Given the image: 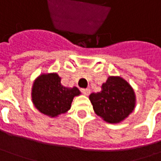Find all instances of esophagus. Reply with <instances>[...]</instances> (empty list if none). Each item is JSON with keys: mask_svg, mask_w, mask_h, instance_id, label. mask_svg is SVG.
Masks as SVG:
<instances>
[{"mask_svg": "<svg viewBox=\"0 0 161 161\" xmlns=\"http://www.w3.org/2000/svg\"><path fill=\"white\" fill-rule=\"evenodd\" d=\"M81 92L83 93L84 95L88 96V95L90 93V89H81Z\"/></svg>", "mask_w": 161, "mask_h": 161, "instance_id": "1", "label": "esophagus"}]
</instances>
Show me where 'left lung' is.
Instances as JSON below:
<instances>
[{
    "label": "left lung",
    "instance_id": "8db88e82",
    "mask_svg": "<svg viewBox=\"0 0 161 161\" xmlns=\"http://www.w3.org/2000/svg\"><path fill=\"white\" fill-rule=\"evenodd\" d=\"M90 100L94 112L109 124H119L134 110L136 96L132 86L120 76H109L101 91L93 92Z\"/></svg>",
    "mask_w": 161,
    "mask_h": 161
}]
</instances>
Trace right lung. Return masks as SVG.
Returning a JSON list of instances; mask_svg holds the SVG:
<instances>
[{
	"label": "right lung",
	"mask_w": 161,
	"mask_h": 161,
	"mask_svg": "<svg viewBox=\"0 0 161 161\" xmlns=\"http://www.w3.org/2000/svg\"><path fill=\"white\" fill-rule=\"evenodd\" d=\"M80 95V91L77 87L63 86L56 72L40 74L36 78L31 89L35 108L49 117H57L68 112L74 97Z\"/></svg>",
	"instance_id": "right-lung-1"
}]
</instances>
